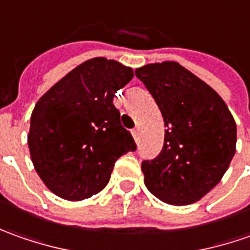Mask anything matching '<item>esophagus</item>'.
I'll return each instance as SVG.
<instances>
[{
	"mask_svg": "<svg viewBox=\"0 0 250 250\" xmlns=\"http://www.w3.org/2000/svg\"><path fill=\"white\" fill-rule=\"evenodd\" d=\"M131 134H133L134 140L137 141V140H138V135H140V130H138V128H133V130H131Z\"/></svg>",
	"mask_w": 250,
	"mask_h": 250,
	"instance_id": "obj_1",
	"label": "esophagus"
}]
</instances>
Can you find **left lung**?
<instances>
[{
    "mask_svg": "<svg viewBox=\"0 0 250 250\" xmlns=\"http://www.w3.org/2000/svg\"><path fill=\"white\" fill-rule=\"evenodd\" d=\"M135 76L166 127L159 155L142 160L144 183L163 202H196L219 184L235 155V120L210 85L177 62L142 66Z\"/></svg>",
    "mask_w": 250,
    "mask_h": 250,
    "instance_id": "obj_1",
    "label": "left lung"
}]
</instances>
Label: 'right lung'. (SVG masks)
<instances>
[{
    "instance_id": "1",
    "label": "right lung",
    "mask_w": 250,
    "mask_h": 250,
    "mask_svg": "<svg viewBox=\"0 0 250 250\" xmlns=\"http://www.w3.org/2000/svg\"><path fill=\"white\" fill-rule=\"evenodd\" d=\"M133 76L131 67L94 58L36 104L27 142L36 171L49 191L67 201L98 194L116 160L137 149L113 105L115 94Z\"/></svg>"
}]
</instances>
